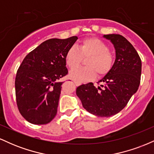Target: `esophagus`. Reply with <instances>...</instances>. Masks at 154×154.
Segmentation results:
<instances>
[{"mask_svg":"<svg viewBox=\"0 0 154 154\" xmlns=\"http://www.w3.org/2000/svg\"><path fill=\"white\" fill-rule=\"evenodd\" d=\"M74 82H75L76 86H79V85H81V82H77V81H74Z\"/></svg>","mask_w":154,"mask_h":154,"instance_id":"1","label":"esophagus"}]
</instances>
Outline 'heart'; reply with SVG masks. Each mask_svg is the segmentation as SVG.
Segmentation results:
<instances>
[{
	"instance_id": "b5f03b06",
	"label": "heart",
	"mask_w": 154,
	"mask_h": 154,
	"mask_svg": "<svg viewBox=\"0 0 154 154\" xmlns=\"http://www.w3.org/2000/svg\"><path fill=\"white\" fill-rule=\"evenodd\" d=\"M86 61L87 67L79 66L82 57H89ZM65 61L70 69L75 68L69 72V77L79 82H88L98 75L107 74L112 68L114 56L109 51V46L100 39L96 38H85L79 42L77 48L71 46L65 54Z\"/></svg>"
}]
</instances>
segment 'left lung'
Masks as SVG:
<instances>
[{
	"label": "left lung",
	"mask_w": 154,
	"mask_h": 154,
	"mask_svg": "<svg viewBox=\"0 0 154 154\" xmlns=\"http://www.w3.org/2000/svg\"><path fill=\"white\" fill-rule=\"evenodd\" d=\"M114 45L116 59L111 70L99 80L98 88L93 83L77 88L76 94L82 106L91 114L109 117L126 106L137 92L140 82L142 63L135 48L120 35H104Z\"/></svg>",
	"instance_id": "8db88e82"
}]
</instances>
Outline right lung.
Here are the masks:
<instances>
[{"instance_id": "add662e5", "label": "right lung", "mask_w": 154, "mask_h": 154, "mask_svg": "<svg viewBox=\"0 0 154 154\" xmlns=\"http://www.w3.org/2000/svg\"><path fill=\"white\" fill-rule=\"evenodd\" d=\"M77 38L45 40L26 55L19 67L16 99L19 112L29 122L45 125L56 115L63 83L59 79L68 74L65 54Z\"/></svg>"}]
</instances>
